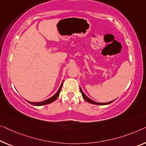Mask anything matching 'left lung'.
Listing matches in <instances>:
<instances>
[{
	"instance_id": "1",
	"label": "left lung",
	"mask_w": 146,
	"mask_h": 146,
	"mask_svg": "<svg viewBox=\"0 0 146 146\" xmlns=\"http://www.w3.org/2000/svg\"><path fill=\"white\" fill-rule=\"evenodd\" d=\"M80 92H81V94H82V98H83L87 102H88V103H90V104H95V105H107V104H110L111 103H112V102L114 101V100H113L111 102H107V103H99V102H96L94 101H93L92 100H91V99L89 98L88 97H87L85 95V94H84V93L83 92V91L82 90V89L80 88Z\"/></svg>"
}]
</instances>
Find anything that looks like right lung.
<instances>
[{"mask_svg":"<svg viewBox=\"0 0 146 146\" xmlns=\"http://www.w3.org/2000/svg\"><path fill=\"white\" fill-rule=\"evenodd\" d=\"M62 84H63V81L62 82V84H61V86L60 87V88L58 89V90L57 91V92H56V94L53 96H52L51 98H50L46 100L43 101V102H29V101H27V102H29V103L30 104H31V105L36 106H44V105H46V104H50V103H52V102H53L55 101L58 98V97L59 96L60 92V91H61V88H62Z\"/></svg>","mask_w":146,"mask_h":146,"instance_id":"add662e5","label":"right lung"}]
</instances>
